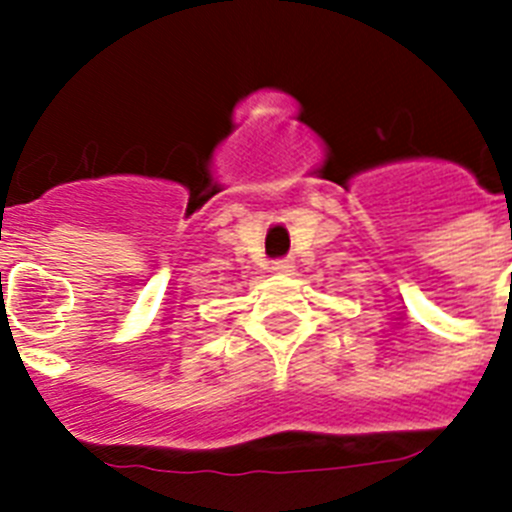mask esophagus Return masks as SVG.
<instances>
[{
	"instance_id": "34e87169",
	"label": "esophagus",
	"mask_w": 512,
	"mask_h": 512,
	"mask_svg": "<svg viewBox=\"0 0 512 512\" xmlns=\"http://www.w3.org/2000/svg\"><path fill=\"white\" fill-rule=\"evenodd\" d=\"M271 269L277 271V274H292V271H295V259H279V261H274V266H271Z\"/></svg>"
}]
</instances>
